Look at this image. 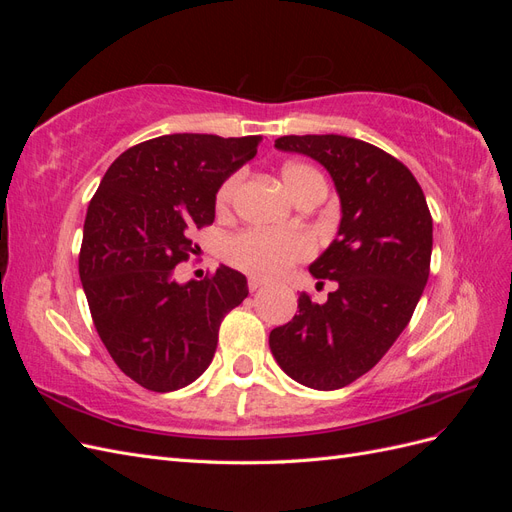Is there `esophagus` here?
<instances>
[{
	"label": "esophagus",
	"mask_w": 512,
	"mask_h": 512,
	"mask_svg": "<svg viewBox=\"0 0 512 512\" xmlns=\"http://www.w3.org/2000/svg\"><path fill=\"white\" fill-rule=\"evenodd\" d=\"M262 286H265V282L258 280V277H250V280H247V288H250L252 292H256V290L262 288Z\"/></svg>",
	"instance_id": "34e87169"
}]
</instances>
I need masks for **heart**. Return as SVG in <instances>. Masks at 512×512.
<instances>
[{"label":"heart","mask_w":512,"mask_h":512,"mask_svg":"<svg viewBox=\"0 0 512 512\" xmlns=\"http://www.w3.org/2000/svg\"><path fill=\"white\" fill-rule=\"evenodd\" d=\"M282 181L290 196L303 200L314 194H327V183L314 166L305 162H286L280 170ZM241 173L230 175L215 194L218 211H228L239 190ZM314 243L303 230H260L250 228L232 235L224 245V258L235 269L254 277H275L288 267L312 256Z\"/></svg>","instance_id":"heart-1"}]
</instances>
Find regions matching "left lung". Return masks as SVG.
Here are the masks:
<instances>
[{"mask_svg":"<svg viewBox=\"0 0 512 512\" xmlns=\"http://www.w3.org/2000/svg\"><path fill=\"white\" fill-rule=\"evenodd\" d=\"M280 151L314 158L342 203L337 237L309 265L318 284L333 280L324 303L299 297V314L269 335L286 374L318 391L348 386L374 367L408 327L429 277L433 222L408 166L359 138L282 136Z\"/></svg>","mask_w":512,"mask_h":512,"instance_id":"8db88e82","label":"left lung"}]
</instances>
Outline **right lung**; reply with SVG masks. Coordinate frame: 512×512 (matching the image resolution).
Here are the masks:
<instances>
[{
  "label": "right lung",
  "instance_id": "add662e5",
  "mask_svg": "<svg viewBox=\"0 0 512 512\" xmlns=\"http://www.w3.org/2000/svg\"><path fill=\"white\" fill-rule=\"evenodd\" d=\"M262 136L166 134L108 166L91 198L79 273L96 331L117 367L149 391L194 382L213 361L224 316L247 297L245 275L220 267L177 284L192 230L213 224L220 185Z\"/></svg>",
  "mask_w": 512,
  "mask_h": 512
}]
</instances>
